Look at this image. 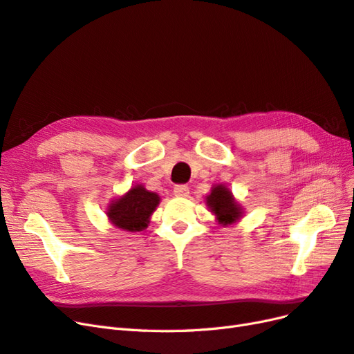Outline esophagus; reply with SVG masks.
I'll use <instances>...</instances> for the list:
<instances>
[{
    "label": "esophagus",
    "mask_w": 354,
    "mask_h": 354,
    "mask_svg": "<svg viewBox=\"0 0 354 354\" xmlns=\"http://www.w3.org/2000/svg\"><path fill=\"white\" fill-rule=\"evenodd\" d=\"M174 195L177 198H187L189 196V187L186 185H177L174 187Z\"/></svg>",
    "instance_id": "esophagus-1"
}]
</instances>
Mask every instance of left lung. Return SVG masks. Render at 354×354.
Instances as JSON below:
<instances>
[{
    "label": "left lung",
    "mask_w": 354,
    "mask_h": 354,
    "mask_svg": "<svg viewBox=\"0 0 354 354\" xmlns=\"http://www.w3.org/2000/svg\"><path fill=\"white\" fill-rule=\"evenodd\" d=\"M205 202L212 216H216L217 224L221 226H230L239 221L245 214L241 203L234 199L232 190L223 183L211 187V192L205 196Z\"/></svg>",
    "instance_id": "8db88e82"
}]
</instances>
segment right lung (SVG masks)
<instances>
[{"label": "right lung", "instance_id": "1", "mask_svg": "<svg viewBox=\"0 0 354 354\" xmlns=\"http://www.w3.org/2000/svg\"><path fill=\"white\" fill-rule=\"evenodd\" d=\"M160 198L143 185H134L124 195L112 199L106 208V216L112 226L125 232H142L151 223L152 214Z\"/></svg>", "mask_w": 354, "mask_h": 354}]
</instances>
